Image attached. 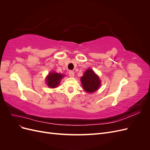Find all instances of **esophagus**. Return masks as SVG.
Wrapping results in <instances>:
<instances>
[{"mask_svg":"<svg viewBox=\"0 0 150 150\" xmlns=\"http://www.w3.org/2000/svg\"><path fill=\"white\" fill-rule=\"evenodd\" d=\"M69 76L70 77H71V78H73V77H74V72L72 71H70L69 72Z\"/></svg>","mask_w":150,"mask_h":150,"instance_id":"esophagus-1","label":"esophagus"}]
</instances>
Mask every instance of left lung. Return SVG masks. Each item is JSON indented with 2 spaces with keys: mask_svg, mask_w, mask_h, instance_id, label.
Masks as SVG:
<instances>
[{
  "mask_svg": "<svg viewBox=\"0 0 150 150\" xmlns=\"http://www.w3.org/2000/svg\"><path fill=\"white\" fill-rule=\"evenodd\" d=\"M83 88L86 92L92 93L97 91L101 86L99 76L91 69H88L81 78Z\"/></svg>",
  "mask_w": 150,
  "mask_h": 150,
  "instance_id": "1",
  "label": "left lung"
}]
</instances>
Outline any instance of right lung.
<instances>
[{"instance_id":"right-lung-1","label":"right lung","mask_w":150,"mask_h":150,"mask_svg":"<svg viewBox=\"0 0 150 150\" xmlns=\"http://www.w3.org/2000/svg\"><path fill=\"white\" fill-rule=\"evenodd\" d=\"M64 76V75L61 74L57 73L56 72H50L46 78V81L48 87L51 88H57Z\"/></svg>"}]
</instances>
